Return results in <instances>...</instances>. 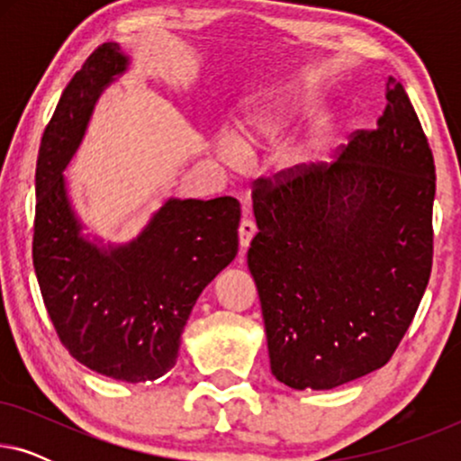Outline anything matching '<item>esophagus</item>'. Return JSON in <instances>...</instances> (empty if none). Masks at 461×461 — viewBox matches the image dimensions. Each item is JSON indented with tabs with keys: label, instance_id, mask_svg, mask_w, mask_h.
Segmentation results:
<instances>
[{
	"label": "esophagus",
	"instance_id": "obj_1",
	"mask_svg": "<svg viewBox=\"0 0 461 461\" xmlns=\"http://www.w3.org/2000/svg\"><path fill=\"white\" fill-rule=\"evenodd\" d=\"M256 237V224L251 222V220H241V224H239V243H241V251L245 254V249L249 248L251 239Z\"/></svg>",
	"mask_w": 461,
	"mask_h": 461
}]
</instances>
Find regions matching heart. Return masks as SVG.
I'll list each match as a JSON object with an SVG mask.
<instances>
[{"mask_svg": "<svg viewBox=\"0 0 461 461\" xmlns=\"http://www.w3.org/2000/svg\"><path fill=\"white\" fill-rule=\"evenodd\" d=\"M295 113L294 103L283 94H268L260 103H256L248 115L237 125V131L224 128L220 131L216 147L222 159L229 166H241L249 150L267 147L275 142L292 122ZM314 161V147L311 140L289 144L276 155L275 174L281 178H298L306 174Z\"/></svg>", "mask_w": 461, "mask_h": 461, "instance_id": "b5f03b06", "label": "heart"}]
</instances>
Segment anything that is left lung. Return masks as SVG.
Segmentation results:
<instances>
[{
	"label": "left lung",
	"mask_w": 461,
	"mask_h": 461,
	"mask_svg": "<svg viewBox=\"0 0 461 461\" xmlns=\"http://www.w3.org/2000/svg\"><path fill=\"white\" fill-rule=\"evenodd\" d=\"M432 150L401 81L375 130L336 163L254 191L248 267L270 369L295 390H331L384 367L432 268Z\"/></svg>",
	"instance_id": "8db88e82"
}]
</instances>
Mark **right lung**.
<instances>
[{
  "instance_id": "obj_1",
  "label": "right lung",
  "mask_w": 461,
  "mask_h": 461,
  "mask_svg": "<svg viewBox=\"0 0 461 461\" xmlns=\"http://www.w3.org/2000/svg\"><path fill=\"white\" fill-rule=\"evenodd\" d=\"M130 65V56L106 41L62 92L37 157L33 264L65 348L96 374L138 384L176 365L194 302L235 260L241 207L232 197H169L130 241L104 243L87 230L65 169L98 98Z\"/></svg>"
}]
</instances>
